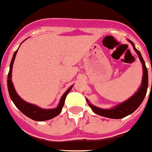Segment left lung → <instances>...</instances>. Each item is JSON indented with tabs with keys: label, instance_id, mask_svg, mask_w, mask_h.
<instances>
[{
	"label": "left lung",
	"instance_id": "8db88e82",
	"mask_svg": "<svg viewBox=\"0 0 152 152\" xmlns=\"http://www.w3.org/2000/svg\"><path fill=\"white\" fill-rule=\"evenodd\" d=\"M130 42L133 46V49L137 53L138 56L140 57V61L142 63L143 76L141 87L139 89L137 93H135L131 98H130L128 100L125 101L123 103L117 105L114 108H111V109H102V108H97V107L91 105L90 103H88L89 106L92 108V110L96 114L100 115V116L105 117V118H113V119H120V118H125L127 115L133 113V111H135L139 108V106L141 105L142 101L144 100L145 96L148 85V70H147L145 61L143 59L140 52L135 47L134 44L131 41H130ZM87 101H88V100L87 99Z\"/></svg>",
	"mask_w": 152,
	"mask_h": 152
}]
</instances>
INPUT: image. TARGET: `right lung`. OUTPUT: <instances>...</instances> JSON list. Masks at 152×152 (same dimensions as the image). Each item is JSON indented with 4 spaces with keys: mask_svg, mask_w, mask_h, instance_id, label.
Segmentation results:
<instances>
[{
    "mask_svg": "<svg viewBox=\"0 0 152 152\" xmlns=\"http://www.w3.org/2000/svg\"><path fill=\"white\" fill-rule=\"evenodd\" d=\"M17 51L18 50H16L15 51L14 54H13V56L12 58L7 77L8 91H9L10 96L12 101L13 102V103L15 104V105L17 107L18 109L22 113H23L25 115L31 119L34 120V121H47V120L52 119L54 117L59 115L60 114L61 111H62V108L63 107L64 104H65V97H66L67 94L71 90L72 86L64 93L63 96L61 98V100L59 102V104L58 105V107L56 108H54V109H42V108H40L39 107L36 106V105H32V104H29L28 102H25L24 100H22L18 96L17 93H16V90H15L14 87H13V85H12V80H11L12 65H13V61H14L16 53H17Z\"/></svg>",
    "mask_w": 152,
    "mask_h": 152,
    "instance_id": "1",
    "label": "right lung"
}]
</instances>
